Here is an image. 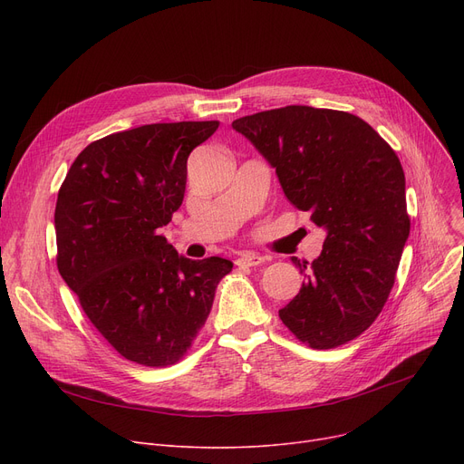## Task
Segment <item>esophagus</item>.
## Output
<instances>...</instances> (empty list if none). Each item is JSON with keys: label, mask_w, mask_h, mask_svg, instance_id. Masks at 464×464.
<instances>
[{"label": "esophagus", "mask_w": 464, "mask_h": 464, "mask_svg": "<svg viewBox=\"0 0 464 464\" xmlns=\"http://www.w3.org/2000/svg\"><path fill=\"white\" fill-rule=\"evenodd\" d=\"M265 259L259 256V254H254V252H245L238 259H237V265L238 266H257L261 265Z\"/></svg>", "instance_id": "1"}]
</instances>
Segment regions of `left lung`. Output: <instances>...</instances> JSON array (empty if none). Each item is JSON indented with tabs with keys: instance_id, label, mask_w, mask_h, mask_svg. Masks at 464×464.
I'll list each match as a JSON object with an SVG mask.
<instances>
[{
	"instance_id": "left-lung-1",
	"label": "left lung",
	"mask_w": 464,
	"mask_h": 464,
	"mask_svg": "<svg viewBox=\"0 0 464 464\" xmlns=\"http://www.w3.org/2000/svg\"><path fill=\"white\" fill-rule=\"evenodd\" d=\"M233 130L276 169L289 203L327 231L318 259L291 257L304 282L278 312L282 324L314 350L350 343L382 312L410 235L395 150L359 116L306 105L242 116Z\"/></svg>"
}]
</instances>
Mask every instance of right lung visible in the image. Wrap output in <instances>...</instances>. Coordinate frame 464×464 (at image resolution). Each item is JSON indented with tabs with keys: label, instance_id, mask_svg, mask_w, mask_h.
<instances>
[{
	"label": "right lung",
	"instance_id": "1",
	"mask_svg": "<svg viewBox=\"0 0 464 464\" xmlns=\"http://www.w3.org/2000/svg\"><path fill=\"white\" fill-rule=\"evenodd\" d=\"M219 126L173 121L90 142L58 191V271L93 327L142 367L175 364L233 263L191 261L160 235L182 205L189 152Z\"/></svg>",
	"mask_w": 464,
	"mask_h": 464
}]
</instances>
